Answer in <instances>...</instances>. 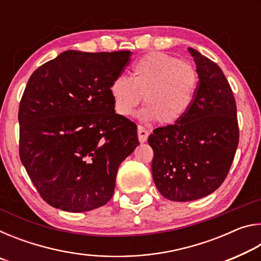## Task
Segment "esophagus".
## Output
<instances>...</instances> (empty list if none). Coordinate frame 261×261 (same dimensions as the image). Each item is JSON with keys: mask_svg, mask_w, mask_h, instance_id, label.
I'll return each instance as SVG.
<instances>
[{"mask_svg": "<svg viewBox=\"0 0 261 261\" xmlns=\"http://www.w3.org/2000/svg\"><path fill=\"white\" fill-rule=\"evenodd\" d=\"M148 135H149V131L147 129H145V127L141 125L138 126V139L140 143H145V141H147Z\"/></svg>", "mask_w": 261, "mask_h": 261, "instance_id": "esophagus-1", "label": "esophagus"}]
</instances>
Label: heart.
<instances>
[{
  "label": "heart",
  "mask_w": 261,
  "mask_h": 261,
  "mask_svg": "<svg viewBox=\"0 0 261 261\" xmlns=\"http://www.w3.org/2000/svg\"><path fill=\"white\" fill-rule=\"evenodd\" d=\"M197 71L192 65L163 53H149L136 62L131 77L118 76L110 84L115 112L130 117L144 96L140 117L161 125L177 124L196 98Z\"/></svg>",
  "instance_id": "obj_1"
}]
</instances>
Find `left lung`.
I'll return each instance as SVG.
<instances>
[{"label":"left lung","mask_w":261,"mask_h":261,"mask_svg":"<svg viewBox=\"0 0 261 261\" xmlns=\"http://www.w3.org/2000/svg\"><path fill=\"white\" fill-rule=\"evenodd\" d=\"M199 77L191 108L177 124L148 137L152 176L163 197L192 201L214 192L227 177L240 139L236 102L222 70L188 48Z\"/></svg>","instance_id":"left-lung-1"}]
</instances>
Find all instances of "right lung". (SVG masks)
I'll list each match as a JSON object with an SVG mask.
<instances>
[{"mask_svg":"<svg viewBox=\"0 0 261 261\" xmlns=\"http://www.w3.org/2000/svg\"><path fill=\"white\" fill-rule=\"evenodd\" d=\"M131 51L67 50L30 77L21 96L19 156L47 204L81 213L112 199L118 167L139 145L115 114L110 84Z\"/></svg>","mask_w":261,"mask_h":261,"instance_id":"1","label":"right lung"}]
</instances>
